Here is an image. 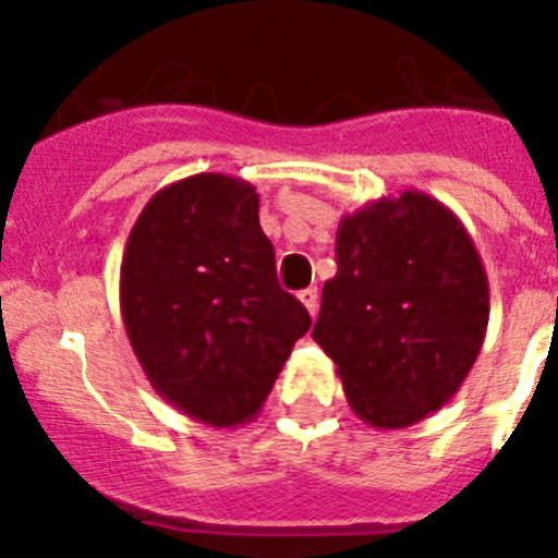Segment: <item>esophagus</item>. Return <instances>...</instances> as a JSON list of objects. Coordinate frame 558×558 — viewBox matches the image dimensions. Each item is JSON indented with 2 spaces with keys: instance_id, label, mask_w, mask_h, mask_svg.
Wrapping results in <instances>:
<instances>
[{
  "instance_id": "obj_1",
  "label": "esophagus",
  "mask_w": 558,
  "mask_h": 558,
  "mask_svg": "<svg viewBox=\"0 0 558 558\" xmlns=\"http://www.w3.org/2000/svg\"><path fill=\"white\" fill-rule=\"evenodd\" d=\"M298 298H300V303L306 306V312L314 317V314H317V306H319V292H317V289H314V286H308V289H303V292H300Z\"/></svg>"
}]
</instances>
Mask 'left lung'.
Instances as JSON below:
<instances>
[{
	"instance_id": "1",
	"label": "left lung",
	"mask_w": 558,
	"mask_h": 558,
	"mask_svg": "<svg viewBox=\"0 0 558 558\" xmlns=\"http://www.w3.org/2000/svg\"><path fill=\"white\" fill-rule=\"evenodd\" d=\"M333 252L312 337L351 410L376 429L438 413L488 326V278L466 227L438 198L404 191L342 216Z\"/></svg>"
}]
</instances>
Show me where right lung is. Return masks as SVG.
<instances>
[{"label":"right lung","instance_id":"1","mask_svg":"<svg viewBox=\"0 0 558 558\" xmlns=\"http://www.w3.org/2000/svg\"><path fill=\"white\" fill-rule=\"evenodd\" d=\"M258 191L196 173L148 198L125 241L120 314L140 367L179 413L239 426L260 413L294 342L312 328L275 278Z\"/></svg>","mask_w":558,"mask_h":558}]
</instances>
